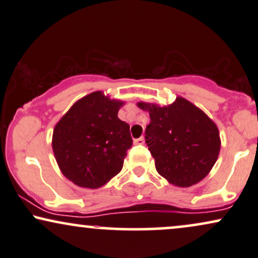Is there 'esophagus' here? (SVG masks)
<instances>
[{
    "mask_svg": "<svg viewBox=\"0 0 258 258\" xmlns=\"http://www.w3.org/2000/svg\"><path fill=\"white\" fill-rule=\"evenodd\" d=\"M144 143H145V140H144V138H143V137L135 139V144H137V145H143Z\"/></svg>",
    "mask_w": 258,
    "mask_h": 258,
    "instance_id": "1",
    "label": "esophagus"
}]
</instances>
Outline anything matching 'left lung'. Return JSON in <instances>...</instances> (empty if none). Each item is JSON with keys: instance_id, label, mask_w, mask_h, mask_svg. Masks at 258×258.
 <instances>
[{"instance_id": "obj_1", "label": "left lung", "mask_w": 258, "mask_h": 258, "mask_svg": "<svg viewBox=\"0 0 258 258\" xmlns=\"http://www.w3.org/2000/svg\"><path fill=\"white\" fill-rule=\"evenodd\" d=\"M138 107L150 114L145 142L158 174L177 187L204 180L220 151L216 123L181 96L169 106L138 102Z\"/></svg>"}]
</instances>
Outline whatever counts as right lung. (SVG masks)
<instances>
[{
  "instance_id": "right-lung-1",
  "label": "right lung",
  "mask_w": 258,
  "mask_h": 258,
  "mask_svg": "<svg viewBox=\"0 0 258 258\" xmlns=\"http://www.w3.org/2000/svg\"><path fill=\"white\" fill-rule=\"evenodd\" d=\"M122 105L94 91L75 102L54 126L52 149L58 167L78 187L100 188L121 171L132 146L130 125L118 118Z\"/></svg>"
}]
</instances>
